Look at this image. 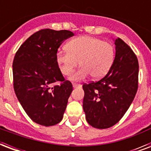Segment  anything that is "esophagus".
Masks as SVG:
<instances>
[{
    "label": "esophagus",
    "mask_w": 151,
    "mask_h": 151,
    "mask_svg": "<svg viewBox=\"0 0 151 151\" xmlns=\"http://www.w3.org/2000/svg\"><path fill=\"white\" fill-rule=\"evenodd\" d=\"M73 88L81 87V85H80V84H76V83H73Z\"/></svg>",
    "instance_id": "1"
}]
</instances>
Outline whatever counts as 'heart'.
Masks as SVG:
<instances>
[{
  "label": "heart",
  "instance_id": "b5f03b06",
  "mask_svg": "<svg viewBox=\"0 0 151 151\" xmlns=\"http://www.w3.org/2000/svg\"><path fill=\"white\" fill-rule=\"evenodd\" d=\"M114 59L112 44L91 36H81L69 41L66 48L56 52V61L62 73L70 75L80 63L81 68L71 79L81 81L91 74L94 79H100L109 72Z\"/></svg>",
  "mask_w": 151,
  "mask_h": 151
}]
</instances>
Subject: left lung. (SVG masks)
<instances>
[{
    "label": "left lung",
    "mask_w": 151,
    "mask_h": 151,
    "mask_svg": "<svg viewBox=\"0 0 151 151\" xmlns=\"http://www.w3.org/2000/svg\"><path fill=\"white\" fill-rule=\"evenodd\" d=\"M115 44V58L106 75L83 85L86 121L96 129L117 124L132 103L138 89L139 63L131 48L121 38Z\"/></svg>",
    "instance_id": "left-lung-1"
}]
</instances>
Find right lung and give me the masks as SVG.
<instances>
[{
    "label": "right lung",
    "mask_w": 151,
    "mask_h": 151,
    "mask_svg": "<svg viewBox=\"0 0 151 151\" xmlns=\"http://www.w3.org/2000/svg\"><path fill=\"white\" fill-rule=\"evenodd\" d=\"M69 30L41 29L27 39L13 60L15 95L29 118L37 124L52 126L61 122L73 85L66 81L56 61V52L70 37ZM59 81L51 89L49 85Z\"/></svg>",
    "instance_id": "obj_1"
}]
</instances>
